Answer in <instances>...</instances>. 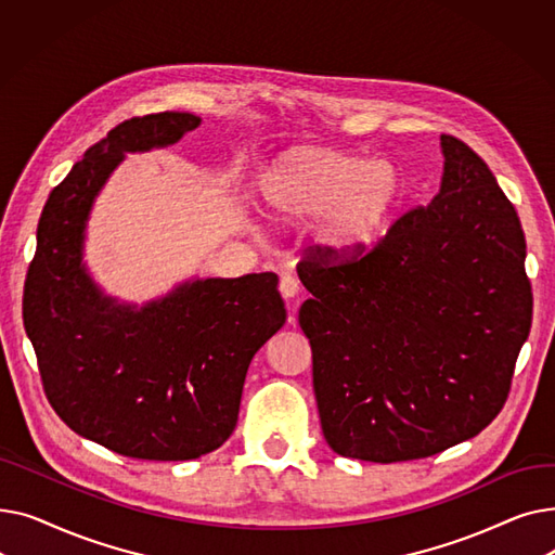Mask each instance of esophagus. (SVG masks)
I'll return each mask as SVG.
<instances>
[{
	"instance_id": "1",
	"label": "esophagus",
	"mask_w": 555,
	"mask_h": 555,
	"mask_svg": "<svg viewBox=\"0 0 555 555\" xmlns=\"http://www.w3.org/2000/svg\"><path fill=\"white\" fill-rule=\"evenodd\" d=\"M279 289L285 299H293L299 295V281L293 274H283L279 281Z\"/></svg>"
}]
</instances>
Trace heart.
<instances>
[{
	"mask_svg": "<svg viewBox=\"0 0 555 555\" xmlns=\"http://www.w3.org/2000/svg\"><path fill=\"white\" fill-rule=\"evenodd\" d=\"M402 197L391 162H369L328 145H299L279 155L260 178L266 209L285 222L319 214L317 236L335 254H358L383 236Z\"/></svg>",
	"mask_w": 555,
	"mask_h": 555,
	"instance_id": "obj_1",
	"label": "heart"
}]
</instances>
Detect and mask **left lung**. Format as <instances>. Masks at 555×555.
Wrapping results in <instances>:
<instances>
[{
	"label": "left lung",
	"instance_id": "left-lung-1",
	"mask_svg": "<svg viewBox=\"0 0 555 555\" xmlns=\"http://www.w3.org/2000/svg\"><path fill=\"white\" fill-rule=\"evenodd\" d=\"M429 207L402 214L358 254L306 249L312 299L299 324L326 443L396 463L439 454L488 427L508 400L533 319L527 241L486 162L441 137Z\"/></svg>",
	"mask_w": 555,
	"mask_h": 555
}]
</instances>
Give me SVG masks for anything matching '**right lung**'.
Instances as JSON below:
<instances>
[{"label":"right lung","mask_w":555,"mask_h":555,"mask_svg":"<svg viewBox=\"0 0 555 555\" xmlns=\"http://www.w3.org/2000/svg\"><path fill=\"white\" fill-rule=\"evenodd\" d=\"M197 126L195 114L157 112L109 130L51 191L26 272L22 317L49 404L76 434L130 459L220 448L254 353L285 324L274 272L195 281L132 310L101 297L80 268L87 214L124 153Z\"/></svg>","instance_id":"add662e5"}]
</instances>
